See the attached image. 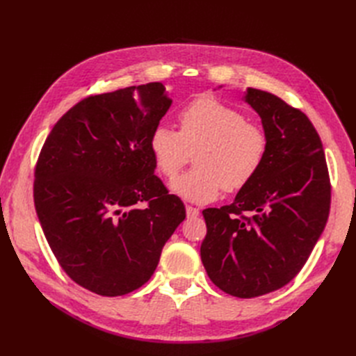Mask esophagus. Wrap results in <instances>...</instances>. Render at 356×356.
<instances>
[{
	"mask_svg": "<svg viewBox=\"0 0 356 356\" xmlns=\"http://www.w3.org/2000/svg\"><path fill=\"white\" fill-rule=\"evenodd\" d=\"M186 211H187V217H188V218H196L197 215L200 213V211H199L197 208H193V207H190V204H187Z\"/></svg>",
	"mask_w": 356,
	"mask_h": 356,
	"instance_id": "34e87169",
	"label": "esophagus"
}]
</instances>
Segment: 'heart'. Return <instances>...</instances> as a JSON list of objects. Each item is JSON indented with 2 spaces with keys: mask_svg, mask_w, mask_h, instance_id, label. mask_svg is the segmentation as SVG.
I'll return each mask as SVG.
<instances>
[{
  "mask_svg": "<svg viewBox=\"0 0 356 356\" xmlns=\"http://www.w3.org/2000/svg\"><path fill=\"white\" fill-rule=\"evenodd\" d=\"M179 131L159 124L149 135L148 149L161 175L174 178L196 152V168L181 175L170 190L186 200L208 203L222 188L239 191L260 172L267 136L263 129L246 122L242 111L211 96L190 102L178 114Z\"/></svg>",
  "mask_w": 356,
  "mask_h": 356,
  "instance_id": "b5f03b06",
  "label": "heart"
}]
</instances>
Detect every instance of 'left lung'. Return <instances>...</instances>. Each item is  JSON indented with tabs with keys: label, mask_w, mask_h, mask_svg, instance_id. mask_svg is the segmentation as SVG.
<instances>
[{
	"label": "left lung",
	"mask_w": 356,
	"mask_h": 356,
	"mask_svg": "<svg viewBox=\"0 0 356 356\" xmlns=\"http://www.w3.org/2000/svg\"><path fill=\"white\" fill-rule=\"evenodd\" d=\"M242 99L261 118L266 159L233 203L203 211L208 232L200 257L224 293L252 298L282 288L303 268L325 229L331 187L321 138L306 114L252 88Z\"/></svg>",
	"instance_id": "8db88e82"
}]
</instances>
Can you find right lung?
<instances>
[{"label": "right lung", "mask_w": 356, "mask_h": 356, "mask_svg": "<svg viewBox=\"0 0 356 356\" xmlns=\"http://www.w3.org/2000/svg\"><path fill=\"white\" fill-rule=\"evenodd\" d=\"M170 105L161 83L90 96L62 115L42 145L34 181L40 224L63 270L95 294L143 286L186 218L148 149Z\"/></svg>", "instance_id": "add662e5"}]
</instances>
